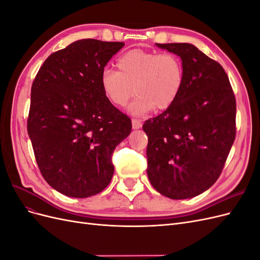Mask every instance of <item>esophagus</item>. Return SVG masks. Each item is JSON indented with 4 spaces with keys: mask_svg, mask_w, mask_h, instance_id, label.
Returning <instances> with one entry per match:
<instances>
[{
    "mask_svg": "<svg viewBox=\"0 0 260 260\" xmlns=\"http://www.w3.org/2000/svg\"><path fill=\"white\" fill-rule=\"evenodd\" d=\"M132 128H133V129H140V128H142V122H141V120L135 119V118H133V119H132Z\"/></svg>",
    "mask_w": 260,
    "mask_h": 260,
    "instance_id": "34e87169",
    "label": "esophagus"
}]
</instances>
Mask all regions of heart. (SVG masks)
<instances>
[{
  "label": "heart",
  "mask_w": 260,
  "mask_h": 260,
  "mask_svg": "<svg viewBox=\"0 0 260 260\" xmlns=\"http://www.w3.org/2000/svg\"><path fill=\"white\" fill-rule=\"evenodd\" d=\"M117 72L105 68L100 76L101 89L109 103L129 106L133 115H143L154 108L166 111L174 105L184 83L182 60L172 53L131 50L117 59Z\"/></svg>",
  "instance_id": "heart-1"
}]
</instances>
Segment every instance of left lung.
Masks as SVG:
<instances>
[{
	"instance_id": "8db88e82",
	"label": "left lung",
	"mask_w": 260,
	"mask_h": 260,
	"mask_svg": "<svg viewBox=\"0 0 260 260\" xmlns=\"http://www.w3.org/2000/svg\"><path fill=\"white\" fill-rule=\"evenodd\" d=\"M156 45L181 57L184 83L174 105L143 124L147 176L164 196L191 199L221 174L235 139L237 103L219 62L190 43Z\"/></svg>"
}]
</instances>
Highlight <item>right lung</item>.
Instances as JSON below:
<instances>
[{
	"label": "right lung",
	"mask_w": 260,
	"mask_h": 260,
	"mask_svg": "<svg viewBox=\"0 0 260 260\" xmlns=\"http://www.w3.org/2000/svg\"><path fill=\"white\" fill-rule=\"evenodd\" d=\"M124 45L82 39L51 54L31 86L27 121L44 180L70 198L93 196L114 175L111 155L131 132L130 118L109 103L100 76Z\"/></svg>",
	"instance_id": "obj_1"
}]
</instances>
